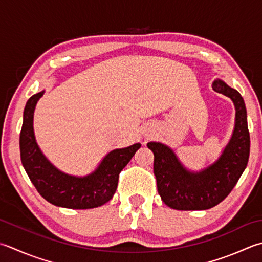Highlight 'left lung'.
<instances>
[{"instance_id": "left-lung-1", "label": "left lung", "mask_w": 262, "mask_h": 262, "mask_svg": "<svg viewBox=\"0 0 262 262\" xmlns=\"http://www.w3.org/2000/svg\"><path fill=\"white\" fill-rule=\"evenodd\" d=\"M213 91L233 101L235 126L232 137L216 161L199 171L183 165L171 147L160 142L147 143L155 155L153 171L158 192L168 207L176 210H207L226 199L247 168L250 134L243 97L224 80L212 83Z\"/></svg>"}]
</instances>
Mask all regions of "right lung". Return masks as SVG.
Listing matches in <instances>:
<instances>
[{
    "instance_id": "1",
    "label": "right lung",
    "mask_w": 262,
    "mask_h": 262,
    "mask_svg": "<svg viewBox=\"0 0 262 262\" xmlns=\"http://www.w3.org/2000/svg\"><path fill=\"white\" fill-rule=\"evenodd\" d=\"M44 92L30 97L24 110L19 144L26 172L40 195L56 207L93 209L103 206L114 196L120 171L141 147V143L110 151L95 170L86 176H74L59 170L43 155L35 138L34 111Z\"/></svg>"
}]
</instances>
